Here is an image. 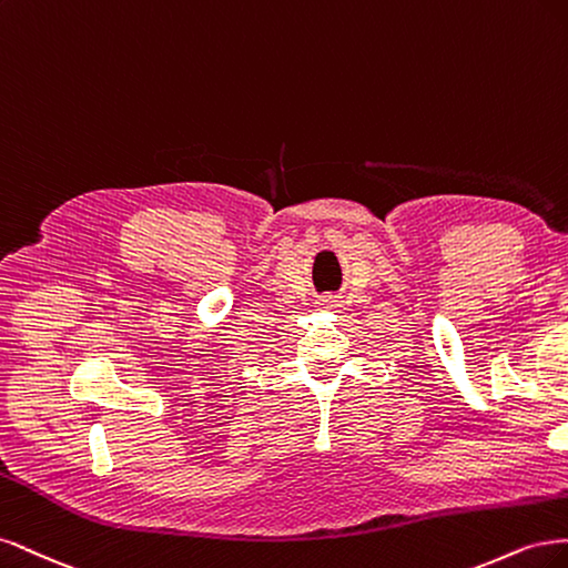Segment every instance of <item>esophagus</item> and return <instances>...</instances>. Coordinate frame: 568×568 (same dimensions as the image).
I'll list each match as a JSON object with an SVG mask.
<instances>
[{"label":"esophagus","mask_w":568,"mask_h":568,"mask_svg":"<svg viewBox=\"0 0 568 568\" xmlns=\"http://www.w3.org/2000/svg\"><path fill=\"white\" fill-rule=\"evenodd\" d=\"M321 304H323V308H337V306H342V300L337 295H327L321 300Z\"/></svg>","instance_id":"1"}]
</instances>
